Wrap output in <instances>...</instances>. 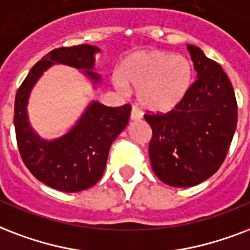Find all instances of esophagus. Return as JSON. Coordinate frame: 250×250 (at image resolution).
<instances>
[{"label": "esophagus", "mask_w": 250, "mask_h": 250, "mask_svg": "<svg viewBox=\"0 0 250 250\" xmlns=\"http://www.w3.org/2000/svg\"><path fill=\"white\" fill-rule=\"evenodd\" d=\"M141 119H142V113H141L137 108H133L130 112V120L137 121V120H141Z\"/></svg>", "instance_id": "obj_1"}]
</instances>
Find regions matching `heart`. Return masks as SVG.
<instances>
[{
  "instance_id": "obj_1",
  "label": "heart",
  "mask_w": 250,
  "mask_h": 250,
  "mask_svg": "<svg viewBox=\"0 0 250 250\" xmlns=\"http://www.w3.org/2000/svg\"><path fill=\"white\" fill-rule=\"evenodd\" d=\"M194 81L190 60L167 51L133 53L121 63L113 83L121 92L135 90L137 103L148 112L163 113L183 102Z\"/></svg>"
}]
</instances>
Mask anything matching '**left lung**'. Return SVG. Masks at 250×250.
<instances>
[{
  "instance_id": "8db88e82",
  "label": "left lung",
  "mask_w": 250,
  "mask_h": 250,
  "mask_svg": "<svg viewBox=\"0 0 250 250\" xmlns=\"http://www.w3.org/2000/svg\"><path fill=\"white\" fill-rule=\"evenodd\" d=\"M197 71L183 102L164 115H145L152 129L148 155L152 171L175 188L198 185L226 159L237 125L235 92L219 63L188 45Z\"/></svg>"
}]
</instances>
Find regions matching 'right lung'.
<instances>
[{
    "mask_svg": "<svg viewBox=\"0 0 250 250\" xmlns=\"http://www.w3.org/2000/svg\"><path fill=\"white\" fill-rule=\"evenodd\" d=\"M99 52L98 46L88 44L53 49L31 69L15 96V135L23 163L39 181L57 190L74 193L98 183L107 166L112 142L127 125L131 107L125 104L112 108L92 102L71 130L46 141L31 127L27 115L28 98L42 73L55 63L83 70L98 84L100 77L92 70Z\"/></svg>",
    "mask_w": 250,
    "mask_h": 250,
    "instance_id": "add662e5",
    "label": "right lung"
}]
</instances>
